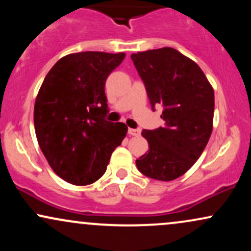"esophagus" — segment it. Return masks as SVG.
Listing matches in <instances>:
<instances>
[{"mask_svg":"<svg viewBox=\"0 0 251 251\" xmlns=\"http://www.w3.org/2000/svg\"><path fill=\"white\" fill-rule=\"evenodd\" d=\"M140 128H128V134L129 135H139L140 134Z\"/></svg>","mask_w":251,"mask_h":251,"instance_id":"34e87169","label":"esophagus"}]
</instances>
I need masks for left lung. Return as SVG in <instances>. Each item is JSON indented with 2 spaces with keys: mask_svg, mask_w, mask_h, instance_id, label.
Returning a JSON list of instances; mask_svg holds the SVG:
<instances>
[{
  "mask_svg": "<svg viewBox=\"0 0 251 251\" xmlns=\"http://www.w3.org/2000/svg\"><path fill=\"white\" fill-rule=\"evenodd\" d=\"M153 111L160 105L164 126L144 129L149 152L135 160L146 177L169 181L196 163L212 132L215 97L203 71L170 47L131 55Z\"/></svg>",
  "mask_w": 251,
  "mask_h": 251,
  "instance_id": "8db88e82",
  "label": "left lung"
}]
</instances>
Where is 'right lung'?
Masks as SVG:
<instances>
[{
    "label": "right lung",
    "mask_w": 251,
    "mask_h": 251,
    "mask_svg": "<svg viewBox=\"0 0 251 251\" xmlns=\"http://www.w3.org/2000/svg\"><path fill=\"white\" fill-rule=\"evenodd\" d=\"M124 53L82 51L60 59L43 80L34 106L40 149L54 172L74 185H88L107 169L127 133L108 113L105 82Z\"/></svg>",
    "instance_id": "right-lung-1"
}]
</instances>
